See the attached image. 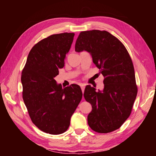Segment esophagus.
<instances>
[{
    "mask_svg": "<svg viewBox=\"0 0 156 156\" xmlns=\"http://www.w3.org/2000/svg\"><path fill=\"white\" fill-rule=\"evenodd\" d=\"M80 87H81V89H82V91H83V93H84V84H80Z\"/></svg>",
    "mask_w": 156,
    "mask_h": 156,
    "instance_id": "esophagus-1",
    "label": "esophagus"
}]
</instances>
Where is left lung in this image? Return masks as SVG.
I'll list each match as a JSON object with an SVG mask.
<instances>
[{
	"instance_id": "1",
	"label": "left lung",
	"mask_w": 156,
	"mask_h": 156,
	"mask_svg": "<svg viewBox=\"0 0 156 156\" xmlns=\"http://www.w3.org/2000/svg\"><path fill=\"white\" fill-rule=\"evenodd\" d=\"M75 51H86L104 76V89L96 91L87 85L84 97L91 105L88 125L98 133L119 129L130 115L137 89L133 62L121 42L107 31H82Z\"/></svg>"
}]
</instances>
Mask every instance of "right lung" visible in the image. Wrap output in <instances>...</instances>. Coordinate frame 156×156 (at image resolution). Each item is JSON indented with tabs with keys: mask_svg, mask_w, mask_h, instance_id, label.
Instances as JSON below:
<instances>
[{
	"mask_svg": "<svg viewBox=\"0 0 156 156\" xmlns=\"http://www.w3.org/2000/svg\"><path fill=\"white\" fill-rule=\"evenodd\" d=\"M73 33L51 35L34 45L21 75L23 98L32 122L47 133L65 132L83 97L76 84L62 87L54 78L64 67Z\"/></svg>",
	"mask_w": 156,
	"mask_h": 156,
	"instance_id": "obj_1",
	"label": "right lung"
}]
</instances>
